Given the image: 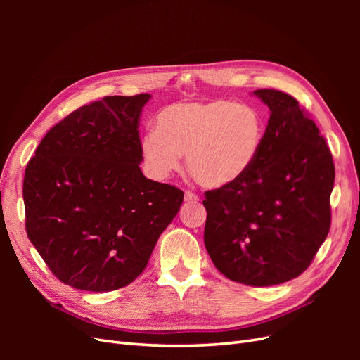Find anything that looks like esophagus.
<instances>
[{
  "label": "esophagus",
  "instance_id": "obj_1",
  "mask_svg": "<svg viewBox=\"0 0 360 360\" xmlns=\"http://www.w3.org/2000/svg\"><path fill=\"white\" fill-rule=\"evenodd\" d=\"M200 198L197 197V195H195L193 192H191V191H186L184 192V201L186 202H197Z\"/></svg>",
  "mask_w": 360,
  "mask_h": 360
}]
</instances>
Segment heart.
Segmentation results:
<instances>
[{"mask_svg":"<svg viewBox=\"0 0 360 360\" xmlns=\"http://www.w3.org/2000/svg\"><path fill=\"white\" fill-rule=\"evenodd\" d=\"M263 136V120L252 106L225 99L176 102L156 114L139 151L158 180L177 171L184 153L188 172L201 186L222 189L254 165Z\"/></svg>","mask_w":360,"mask_h":360,"instance_id":"obj_1","label":"heart"}]
</instances>
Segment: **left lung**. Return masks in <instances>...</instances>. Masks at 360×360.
Masks as SVG:
<instances>
[{
    "instance_id": "1",
    "label": "left lung",
    "mask_w": 360,
    "mask_h": 360,
    "mask_svg": "<svg viewBox=\"0 0 360 360\" xmlns=\"http://www.w3.org/2000/svg\"><path fill=\"white\" fill-rule=\"evenodd\" d=\"M254 94L270 110L263 144L240 180L205 192L204 245L228 279L269 287L297 278L328 237L335 165L292 96Z\"/></svg>"
}]
</instances>
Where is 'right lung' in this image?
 Returning <instances> with one entry per match:
<instances>
[{
	"label": "right lung",
	"instance_id": "obj_1",
	"mask_svg": "<svg viewBox=\"0 0 360 360\" xmlns=\"http://www.w3.org/2000/svg\"><path fill=\"white\" fill-rule=\"evenodd\" d=\"M150 94L84 105L40 141L24 177L30 242L63 284L112 291L143 274L183 191L139 168V115Z\"/></svg>",
	"mask_w": 360,
	"mask_h": 360
}]
</instances>
